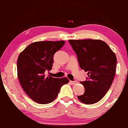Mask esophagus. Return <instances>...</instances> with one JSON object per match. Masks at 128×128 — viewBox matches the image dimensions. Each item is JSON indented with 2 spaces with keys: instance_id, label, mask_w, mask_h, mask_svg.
I'll list each match as a JSON object with an SVG mask.
<instances>
[{
  "instance_id": "1",
  "label": "esophagus",
  "mask_w": 128,
  "mask_h": 128,
  "mask_svg": "<svg viewBox=\"0 0 128 128\" xmlns=\"http://www.w3.org/2000/svg\"><path fill=\"white\" fill-rule=\"evenodd\" d=\"M70 82L72 84H73V85H75V84H76L78 83V82H77V81H76V80H74V81L70 80Z\"/></svg>"
}]
</instances>
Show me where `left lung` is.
<instances>
[{"label":"left lung","mask_w":128,"mask_h":128,"mask_svg":"<svg viewBox=\"0 0 128 128\" xmlns=\"http://www.w3.org/2000/svg\"><path fill=\"white\" fill-rule=\"evenodd\" d=\"M69 42L77 56L81 69L88 78L81 82L84 94L78 99L86 104L96 103L106 95L116 74L117 58L106 42L100 40H70Z\"/></svg>","instance_id":"8db88e82"}]
</instances>
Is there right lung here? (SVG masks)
<instances>
[{"label":"right lung","instance_id":"add662e5","mask_svg":"<svg viewBox=\"0 0 128 128\" xmlns=\"http://www.w3.org/2000/svg\"><path fill=\"white\" fill-rule=\"evenodd\" d=\"M65 41H38L30 44L20 52L17 60V76L22 89L33 100L40 104L53 101L61 87L69 82L66 77L46 76L52 69L53 56Z\"/></svg>","mask_w":128,"mask_h":128}]
</instances>
